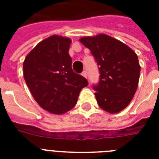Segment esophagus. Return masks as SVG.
Masks as SVG:
<instances>
[{
  "instance_id": "34e87169",
  "label": "esophagus",
  "mask_w": 159,
  "mask_h": 159,
  "mask_svg": "<svg viewBox=\"0 0 159 159\" xmlns=\"http://www.w3.org/2000/svg\"><path fill=\"white\" fill-rule=\"evenodd\" d=\"M82 76H83V77H86V78H87V72H86V71H83V72H82Z\"/></svg>"
}]
</instances>
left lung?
Returning a JSON list of instances; mask_svg holds the SVG:
<instances>
[{
    "mask_svg": "<svg viewBox=\"0 0 159 159\" xmlns=\"http://www.w3.org/2000/svg\"><path fill=\"white\" fill-rule=\"evenodd\" d=\"M80 42L89 48L100 72L93 85L99 106L118 113L129 104L138 87L140 66L136 53L120 41L106 34L83 37Z\"/></svg>",
    "mask_w": 159,
    "mask_h": 159,
    "instance_id": "1",
    "label": "left lung"
}]
</instances>
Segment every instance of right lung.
<instances>
[{"label": "right lung", "instance_id": "right-lung-1", "mask_svg": "<svg viewBox=\"0 0 159 159\" xmlns=\"http://www.w3.org/2000/svg\"><path fill=\"white\" fill-rule=\"evenodd\" d=\"M71 43L68 38L50 36L39 43L23 63L24 77L34 100L56 115L73 108L81 90L88 85L84 77L72 71Z\"/></svg>", "mask_w": 159, "mask_h": 159}]
</instances>
